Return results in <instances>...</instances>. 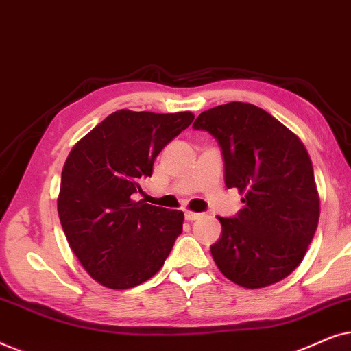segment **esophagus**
Returning a JSON list of instances; mask_svg holds the SVG:
<instances>
[{
    "instance_id": "esophagus-1",
    "label": "esophagus",
    "mask_w": 351,
    "mask_h": 351,
    "mask_svg": "<svg viewBox=\"0 0 351 351\" xmlns=\"http://www.w3.org/2000/svg\"><path fill=\"white\" fill-rule=\"evenodd\" d=\"M199 217H203V214L191 213V210H185V219L186 220H196V219H199Z\"/></svg>"
}]
</instances>
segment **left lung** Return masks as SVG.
Segmentation results:
<instances>
[{"mask_svg":"<svg viewBox=\"0 0 351 351\" xmlns=\"http://www.w3.org/2000/svg\"><path fill=\"white\" fill-rule=\"evenodd\" d=\"M193 128L219 142L225 185L243 195L234 217H219L222 234L210 246L219 270L247 289L285 280L305 257L319 219L304 143L265 110L244 102L206 110Z\"/></svg>","mask_w":351,"mask_h":351,"instance_id":"left-lung-1","label":"left lung"}]
</instances>
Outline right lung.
<instances>
[{
  "mask_svg": "<svg viewBox=\"0 0 351 351\" xmlns=\"http://www.w3.org/2000/svg\"><path fill=\"white\" fill-rule=\"evenodd\" d=\"M190 112L118 110L71 148L57 210L71 251L110 289H129L160 271L182 233L184 213L134 201L138 180L193 121Z\"/></svg>",
  "mask_w": 351,
  "mask_h": 351,
  "instance_id": "right-lung-1",
  "label": "right lung"
}]
</instances>
